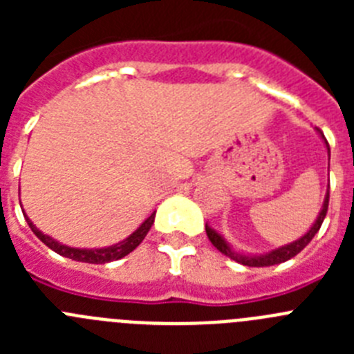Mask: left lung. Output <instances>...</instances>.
<instances>
[{
  "instance_id": "8db88e82",
  "label": "left lung",
  "mask_w": 354,
  "mask_h": 354,
  "mask_svg": "<svg viewBox=\"0 0 354 354\" xmlns=\"http://www.w3.org/2000/svg\"><path fill=\"white\" fill-rule=\"evenodd\" d=\"M323 138H324V136H323ZM326 145H328V143H326ZM328 150H330V145H328ZM328 202H330V193H326V198H324V205H323V209H321V212H319L314 227H312L310 230H308V232H306L305 236L301 237V239L294 241V243H290V245H287V246H282V248L273 250V252L266 253V255H243V253H236V252H232V250H230V246L227 245V241H225L221 236H218V234H216L211 227H207V225H205V232H207L209 241H211L216 248L220 250L221 253H225L228 259H232V261L239 262V264L250 266V268H264V266H274V264H280V262L289 261V259H292L294 255H298V253L301 252V250L305 248V246L308 245L312 239H314V236L319 232L321 225H323L324 218H326Z\"/></svg>"
}]
</instances>
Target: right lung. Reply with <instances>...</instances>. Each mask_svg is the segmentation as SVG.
<instances>
[{"mask_svg": "<svg viewBox=\"0 0 354 354\" xmlns=\"http://www.w3.org/2000/svg\"><path fill=\"white\" fill-rule=\"evenodd\" d=\"M154 216H156V212H152V214H150L142 225H140L138 230H134V232L131 234L126 241H122V243H118V245H115V246H109V248H101V250L68 248V246H64V245H60V243H56V241L51 239L49 236H44L39 228L31 223L28 218H26V221H28V225H30L31 230H33V234H35V236L42 241L44 245L49 246L53 252L60 253V255H64V257L72 259V261H77V262H88V264H106V262L118 261V259L126 257L127 253L133 252V250L136 248V246H138L143 239H145L147 232H149L150 227H152V223H154Z\"/></svg>", "mask_w": 354, "mask_h": 354, "instance_id": "1", "label": "right lung"}]
</instances>
